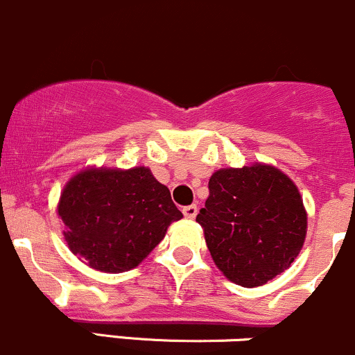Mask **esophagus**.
<instances>
[{"instance_id": "34e87169", "label": "esophagus", "mask_w": 355, "mask_h": 355, "mask_svg": "<svg viewBox=\"0 0 355 355\" xmlns=\"http://www.w3.org/2000/svg\"><path fill=\"white\" fill-rule=\"evenodd\" d=\"M182 212H184L185 218L193 219L197 216V212H199V207H197L196 204H190V206H185L184 209H182Z\"/></svg>"}]
</instances>
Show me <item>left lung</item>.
Wrapping results in <instances>:
<instances>
[{
    "instance_id": "left-lung-1",
    "label": "left lung",
    "mask_w": 355,
    "mask_h": 355,
    "mask_svg": "<svg viewBox=\"0 0 355 355\" xmlns=\"http://www.w3.org/2000/svg\"><path fill=\"white\" fill-rule=\"evenodd\" d=\"M196 221L219 270L243 287L282 274L306 236L300 190L277 168L260 163L216 171Z\"/></svg>"
}]
</instances>
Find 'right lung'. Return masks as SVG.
I'll list each match as a JSON object with an SVG mask.
<instances>
[{"label":"right lung","mask_w":355,"mask_h":355,"mask_svg":"<svg viewBox=\"0 0 355 355\" xmlns=\"http://www.w3.org/2000/svg\"><path fill=\"white\" fill-rule=\"evenodd\" d=\"M58 212L71 252L112 274L139 266L182 219L170 190L144 166L83 170L62 190Z\"/></svg>","instance_id":"obj_1"}]
</instances>
